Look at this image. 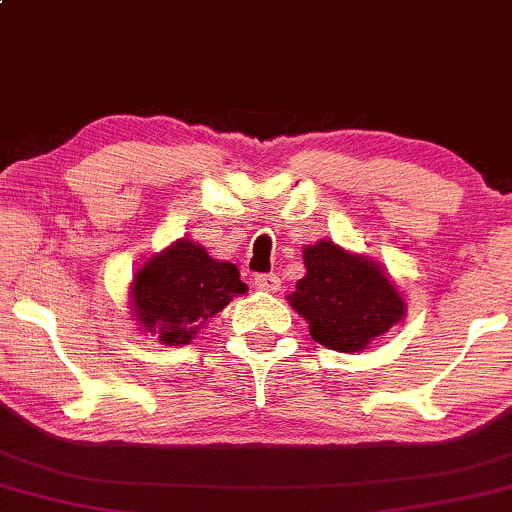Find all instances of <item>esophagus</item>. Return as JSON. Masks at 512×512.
Here are the masks:
<instances>
[{"label":"esophagus","mask_w":512,"mask_h":512,"mask_svg":"<svg viewBox=\"0 0 512 512\" xmlns=\"http://www.w3.org/2000/svg\"><path fill=\"white\" fill-rule=\"evenodd\" d=\"M254 286L258 288V291H265V293H277L281 281L277 274H256L254 277Z\"/></svg>","instance_id":"34e87169"}]
</instances>
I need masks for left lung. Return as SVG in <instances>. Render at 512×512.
<instances>
[{
	"instance_id": "left-lung-1",
	"label": "left lung",
	"mask_w": 512,
	"mask_h": 512,
	"mask_svg": "<svg viewBox=\"0 0 512 512\" xmlns=\"http://www.w3.org/2000/svg\"><path fill=\"white\" fill-rule=\"evenodd\" d=\"M305 277L286 295L309 323L314 342L339 353H358L406 316V302L381 263L332 240L302 249Z\"/></svg>"
}]
</instances>
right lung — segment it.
<instances>
[{
	"instance_id": "right-lung-1",
	"label": "right lung",
	"mask_w": 512,
	"mask_h": 512,
	"mask_svg": "<svg viewBox=\"0 0 512 512\" xmlns=\"http://www.w3.org/2000/svg\"><path fill=\"white\" fill-rule=\"evenodd\" d=\"M249 288L240 270L187 238L152 254L133 274L129 309L140 332L166 346H187L203 325Z\"/></svg>"
}]
</instances>
